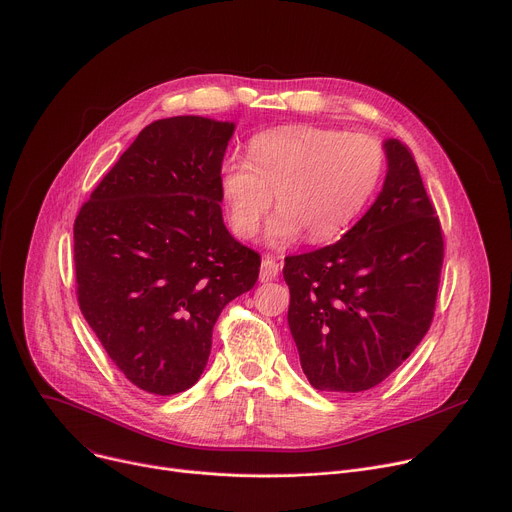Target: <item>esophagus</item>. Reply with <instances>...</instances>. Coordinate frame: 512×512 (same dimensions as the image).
<instances>
[{"instance_id": "obj_1", "label": "esophagus", "mask_w": 512, "mask_h": 512, "mask_svg": "<svg viewBox=\"0 0 512 512\" xmlns=\"http://www.w3.org/2000/svg\"><path fill=\"white\" fill-rule=\"evenodd\" d=\"M277 275H279V263H277V259L265 255V257L261 259L259 281H261V283H267V281H273Z\"/></svg>"}]
</instances>
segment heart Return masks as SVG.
<instances>
[{"instance_id": "heart-1", "label": "heart", "mask_w": 512, "mask_h": 512, "mask_svg": "<svg viewBox=\"0 0 512 512\" xmlns=\"http://www.w3.org/2000/svg\"><path fill=\"white\" fill-rule=\"evenodd\" d=\"M383 170L385 150L371 135L287 125L255 135L247 162H225L218 188L235 235L253 237L273 202L279 212L265 231L271 247H287L302 235L318 245L346 233Z\"/></svg>"}]
</instances>
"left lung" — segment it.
I'll use <instances>...</instances> for the list:
<instances>
[{"instance_id":"left-lung-1","label":"left lung","mask_w":512,"mask_h":512,"mask_svg":"<svg viewBox=\"0 0 512 512\" xmlns=\"http://www.w3.org/2000/svg\"><path fill=\"white\" fill-rule=\"evenodd\" d=\"M383 190L334 245L285 257L287 324L310 385L377 387L429 330L444 237L419 168L399 139L383 143Z\"/></svg>"}]
</instances>
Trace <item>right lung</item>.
Instances as JSON below:
<instances>
[{
    "instance_id": "1",
    "label": "right lung",
    "mask_w": 512,
    "mask_h": 512,
    "mask_svg": "<svg viewBox=\"0 0 512 512\" xmlns=\"http://www.w3.org/2000/svg\"><path fill=\"white\" fill-rule=\"evenodd\" d=\"M233 133V121L198 115L150 123L75 221L81 312L117 369L154 395L200 379L216 318L259 277V255L223 223Z\"/></svg>"
}]
</instances>
